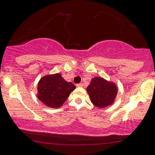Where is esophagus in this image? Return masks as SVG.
Segmentation results:
<instances>
[{
    "mask_svg": "<svg viewBox=\"0 0 155 155\" xmlns=\"http://www.w3.org/2000/svg\"><path fill=\"white\" fill-rule=\"evenodd\" d=\"M76 86H77V87H83V84H82V83H80V84H77V85H76Z\"/></svg>",
    "mask_w": 155,
    "mask_h": 155,
    "instance_id": "1",
    "label": "esophagus"
}]
</instances>
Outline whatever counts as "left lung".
Returning <instances> with one entry per match:
<instances>
[{"label": "left lung", "instance_id": "obj_1", "mask_svg": "<svg viewBox=\"0 0 155 155\" xmlns=\"http://www.w3.org/2000/svg\"><path fill=\"white\" fill-rule=\"evenodd\" d=\"M91 102L99 108H104L113 103L118 94V87L115 83L102 77H94L87 88Z\"/></svg>", "mask_w": 155, "mask_h": 155}]
</instances>
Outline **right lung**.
<instances>
[{
  "mask_svg": "<svg viewBox=\"0 0 155 155\" xmlns=\"http://www.w3.org/2000/svg\"><path fill=\"white\" fill-rule=\"evenodd\" d=\"M75 89V86L64 80L61 74H50L42 77L39 81L37 96L45 105L58 108Z\"/></svg>",
  "mask_w": 155,
  "mask_h": 155,
  "instance_id": "obj_1",
  "label": "right lung"
}]
</instances>
